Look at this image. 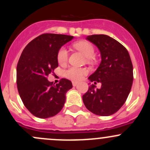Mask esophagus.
I'll use <instances>...</instances> for the list:
<instances>
[{"label":"esophagus","instance_id":"1","mask_svg":"<svg viewBox=\"0 0 150 150\" xmlns=\"http://www.w3.org/2000/svg\"><path fill=\"white\" fill-rule=\"evenodd\" d=\"M78 85V83L77 82H72V86H76Z\"/></svg>","mask_w":150,"mask_h":150}]
</instances>
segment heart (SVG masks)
I'll use <instances>...</instances> for the list:
<instances>
[{"label": "heart", "instance_id": "obj_1", "mask_svg": "<svg viewBox=\"0 0 150 150\" xmlns=\"http://www.w3.org/2000/svg\"><path fill=\"white\" fill-rule=\"evenodd\" d=\"M75 48L81 51L87 57V61L89 62H94L95 58V47L91 43L86 40H81L75 42L72 44ZM57 61L61 65L65 64L68 61V51L64 47L59 48L57 53ZM88 73V70L86 68H78L75 67H71L64 71V75L69 79L73 81H81Z\"/></svg>", "mask_w": 150, "mask_h": 150}]
</instances>
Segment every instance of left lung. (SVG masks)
I'll use <instances>...</instances> for the list:
<instances>
[{
  "mask_svg": "<svg viewBox=\"0 0 150 150\" xmlns=\"http://www.w3.org/2000/svg\"><path fill=\"white\" fill-rule=\"evenodd\" d=\"M88 40L98 47L102 62L88 79L101 83V88L92 84L83 95L86 108L93 114L109 116L118 111L131 91L134 79L133 64L126 48L106 35H92Z\"/></svg>",
  "mask_w": 150,
  "mask_h": 150,
  "instance_id": "8db88e82",
  "label": "left lung"
}]
</instances>
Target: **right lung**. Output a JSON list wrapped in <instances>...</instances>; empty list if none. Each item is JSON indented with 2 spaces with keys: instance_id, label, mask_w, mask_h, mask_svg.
Listing matches in <instances>:
<instances>
[{
  "instance_id": "right-lung-1",
  "label": "right lung",
  "mask_w": 150,
  "mask_h": 150,
  "mask_svg": "<svg viewBox=\"0 0 150 150\" xmlns=\"http://www.w3.org/2000/svg\"><path fill=\"white\" fill-rule=\"evenodd\" d=\"M72 38L67 35L44 33L30 41L19 57L16 67L18 91L24 105L35 117H53L64 107L72 83L62 78L54 85L48 77L58 67L59 48Z\"/></svg>"
}]
</instances>
